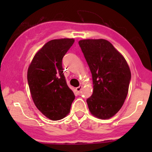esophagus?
Listing matches in <instances>:
<instances>
[{"mask_svg": "<svg viewBox=\"0 0 152 152\" xmlns=\"http://www.w3.org/2000/svg\"><path fill=\"white\" fill-rule=\"evenodd\" d=\"M82 86H81V85H80V86L77 87V88H75V90H76L77 92V93H79V94H80V93L81 90H82Z\"/></svg>", "mask_w": 152, "mask_h": 152, "instance_id": "34e87169", "label": "esophagus"}]
</instances>
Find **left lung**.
<instances>
[{
  "label": "left lung",
  "mask_w": 152,
  "mask_h": 152,
  "mask_svg": "<svg viewBox=\"0 0 152 152\" xmlns=\"http://www.w3.org/2000/svg\"><path fill=\"white\" fill-rule=\"evenodd\" d=\"M92 74L93 92L86 99L89 111L100 119L115 115L125 101L131 71L123 56L105 39L79 41Z\"/></svg>",
  "instance_id": "obj_1"
}]
</instances>
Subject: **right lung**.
Here are the masks:
<instances>
[{
	"mask_svg": "<svg viewBox=\"0 0 152 152\" xmlns=\"http://www.w3.org/2000/svg\"><path fill=\"white\" fill-rule=\"evenodd\" d=\"M73 39H54L34 55L28 70L31 96L37 109L49 119L61 120L70 112L75 95L63 73L62 59Z\"/></svg>",
	"mask_w": 152,
	"mask_h": 152,
	"instance_id": "1",
	"label": "right lung"
}]
</instances>
